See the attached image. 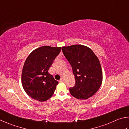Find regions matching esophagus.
Here are the masks:
<instances>
[{
    "mask_svg": "<svg viewBox=\"0 0 129 129\" xmlns=\"http://www.w3.org/2000/svg\"><path fill=\"white\" fill-rule=\"evenodd\" d=\"M63 80H64V79H63V78H61L59 80V82H63Z\"/></svg>",
    "mask_w": 129,
    "mask_h": 129,
    "instance_id": "34e87169",
    "label": "esophagus"
}]
</instances>
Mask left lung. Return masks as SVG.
Returning <instances> with one entry per match:
<instances>
[{
  "label": "left lung",
  "instance_id": "1",
  "mask_svg": "<svg viewBox=\"0 0 129 129\" xmlns=\"http://www.w3.org/2000/svg\"><path fill=\"white\" fill-rule=\"evenodd\" d=\"M62 52L70 63L75 84L70 88L72 96L85 100L95 94L102 83L100 61L92 50L80 45L62 47Z\"/></svg>",
  "mask_w": 129,
  "mask_h": 129
}]
</instances>
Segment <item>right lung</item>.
Listing matches in <instances>:
<instances>
[{"mask_svg":"<svg viewBox=\"0 0 129 129\" xmlns=\"http://www.w3.org/2000/svg\"><path fill=\"white\" fill-rule=\"evenodd\" d=\"M61 49L42 46L33 51L26 58L22 71L21 83L30 98L42 102L53 96L58 82L48 71Z\"/></svg>","mask_w":129,"mask_h":129,"instance_id":"obj_1","label":"right lung"}]
</instances>
